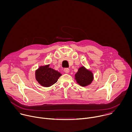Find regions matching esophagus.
Instances as JSON below:
<instances>
[{
  "label": "esophagus",
  "instance_id": "34e87169",
  "mask_svg": "<svg viewBox=\"0 0 132 132\" xmlns=\"http://www.w3.org/2000/svg\"><path fill=\"white\" fill-rule=\"evenodd\" d=\"M64 70L65 72H66V73H68V72H69V69L68 68H64Z\"/></svg>",
  "mask_w": 132,
  "mask_h": 132
}]
</instances>
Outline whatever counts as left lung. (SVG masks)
<instances>
[{
    "instance_id": "8db88e82",
    "label": "left lung",
    "mask_w": 132,
    "mask_h": 132,
    "mask_svg": "<svg viewBox=\"0 0 132 132\" xmlns=\"http://www.w3.org/2000/svg\"><path fill=\"white\" fill-rule=\"evenodd\" d=\"M75 76L77 82L82 87H86L91 84L93 80V75L92 71L84 66H81L78 69Z\"/></svg>"
}]
</instances>
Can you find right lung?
<instances>
[{
	"instance_id": "add662e5",
	"label": "right lung",
	"mask_w": 132,
	"mask_h": 132,
	"mask_svg": "<svg viewBox=\"0 0 132 132\" xmlns=\"http://www.w3.org/2000/svg\"><path fill=\"white\" fill-rule=\"evenodd\" d=\"M50 65L41 66L35 71V78L41 86L48 87L57 81L62 76L61 72L49 67Z\"/></svg>"
}]
</instances>
